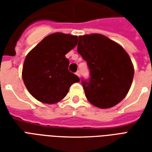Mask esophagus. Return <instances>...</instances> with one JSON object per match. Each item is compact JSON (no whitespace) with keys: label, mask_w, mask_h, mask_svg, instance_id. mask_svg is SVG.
Returning a JSON list of instances; mask_svg holds the SVG:
<instances>
[{"label":"esophagus","mask_w":152,"mask_h":152,"mask_svg":"<svg viewBox=\"0 0 152 152\" xmlns=\"http://www.w3.org/2000/svg\"><path fill=\"white\" fill-rule=\"evenodd\" d=\"M76 76H78L80 77V71H77V72H76Z\"/></svg>","instance_id":"34e87169"}]
</instances>
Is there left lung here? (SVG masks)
I'll list each match as a JSON object with an SVG mask.
<instances>
[{"instance_id":"obj_1","label":"left lung","mask_w":152,"mask_h":152,"mask_svg":"<svg viewBox=\"0 0 152 152\" xmlns=\"http://www.w3.org/2000/svg\"><path fill=\"white\" fill-rule=\"evenodd\" d=\"M77 52L86 60L89 79H81L87 99L99 108L116 105L126 96L134 66L122 47L101 34L80 36Z\"/></svg>"}]
</instances>
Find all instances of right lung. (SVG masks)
<instances>
[{
  "label": "right lung",
  "mask_w": 152,
  "mask_h": 152,
  "mask_svg": "<svg viewBox=\"0 0 152 152\" xmlns=\"http://www.w3.org/2000/svg\"><path fill=\"white\" fill-rule=\"evenodd\" d=\"M76 36L64 33L49 35L31 50L23 67L27 89L44 103H55L66 95L70 86L80 78L68 70L66 53L77 45Z\"/></svg>",
  "instance_id": "right-lung-1"
}]
</instances>
